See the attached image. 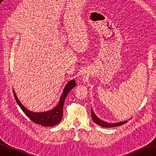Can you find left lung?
I'll return each mask as SVG.
<instances>
[{
	"label": "left lung",
	"mask_w": 156,
	"mask_h": 156,
	"mask_svg": "<svg viewBox=\"0 0 156 156\" xmlns=\"http://www.w3.org/2000/svg\"><path fill=\"white\" fill-rule=\"evenodd\" d=\"M91 116H92V119L94 122L97 124L98 125H99V126H101L102 127H104V128H111V127L119 126H121V125H123L128 122L127 120H126V121H123V122L113 123V124L105 122V121H102L100 119H98V118L95 115H94V112H93V111H92V108H91Z\"/></svg>",
	"instance_id": "1"
}]
</instances>
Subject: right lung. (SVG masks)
Wrapping results in <instances>:
<instances>
[{
	"label": "right lung",
	"instance_id": "add662e5",
	"mask_svg": "<svg viewBox=\"0 0 156 156\" xmlns=\"http://www.w3.org/2000/svg\"><path fill=\"white\" fill-rule=\"evenodd\" d=\"M75 80H71L67 83L65 89H64L62 96L60 97V100L58 105L52 110L44 112H33L29 111L28 108L22 105L20 101L17 98L16 93L13 90V93L15 99L19 105V107L24 112L25 115L27 116L29 119L34 123L38 124L43 126H54L59 124L63 117V108L64 102L67 96L69 91L75 86Z\"/></svg>",
	"mask_w": 156,
	"mask_h": 156
}]
</instances>
